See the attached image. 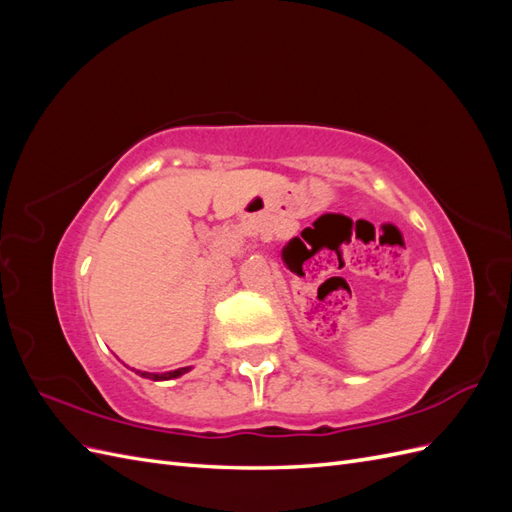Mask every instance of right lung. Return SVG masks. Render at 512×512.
<instances>
[{"mask_svg":"<svg viewBox=\"0 0 512 512\" xmlns=\"http://www.w3.org/2000/svg\"><path fill=\"white\" fill-rule=\"evenodd\" d=\"M188 371H190V367H179L175 371H166V374H149V371H136V374L143 378H149V380H173V378L188 374Z\"/></svg>","mask_w":512,"mask_h":512,"instance_id":"add662e5","label":"right lung"}]
</instances>
